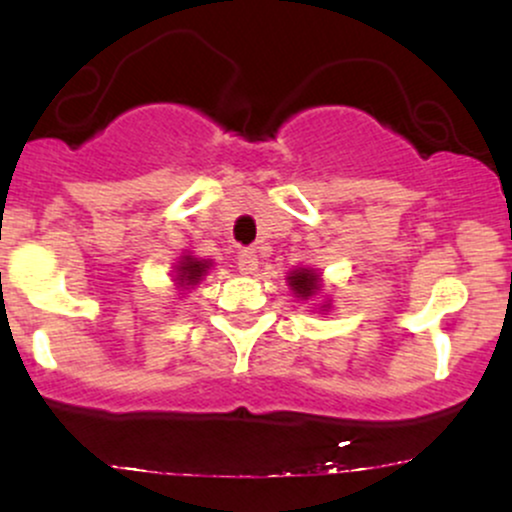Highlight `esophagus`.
<instances>
[{
	"mask_svg": "<svg viewBox=\"0 0 512 512\" xmlns=\"http://www.w3.org/2000/svg\"><path fill=\"white\" fill-rule=\"evenodd\" d=\"M257 267H260V260H257V255L252 250H243L238 255V269L240 274H255Z\"/></svg>",
	"mask_w": 512,
	"mask_h": 512,
	"instance_id": "esophagus-1",
	"label": "esophagus"
}]
</instances>
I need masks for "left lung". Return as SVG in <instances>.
<instances>
[{"mask_svg":"<svg viewBox=\"0 0 512 512\" xmlns=\"http://www.w3.org/2000/svg\"><path fill=\"white\" fill-rule=\"evenodd\" d=\"M286 281H289L296 298H303V301H308V298H313L315 293L320 291V274H317L315 269H293V272L286 276ZM322 308H330V303L322 305Z\"/></svg>","mask_w":512,"mask_h":512,"instance_id":"left-lung-1","label":"left lung"}]
</instances>
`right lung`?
Masks as SVG:
<instances>
[{"label": "right lung", "mask_w": 512, "mask_h": 512, "mask_svg": "<svg viewBox=\"0 0 512 512\" xmlns=\"http://www.w3.org/2000/svg\"><path fill=\"white\" fill-rule=\"evenodd\" d=\"M211 267V262L197 260L192 255H182L178 267H175V281L182 291L187 289H195V286L202 281V276L207 274V269Z\"/></svg>", "instance_id": "add662e5"}]
</instances>
